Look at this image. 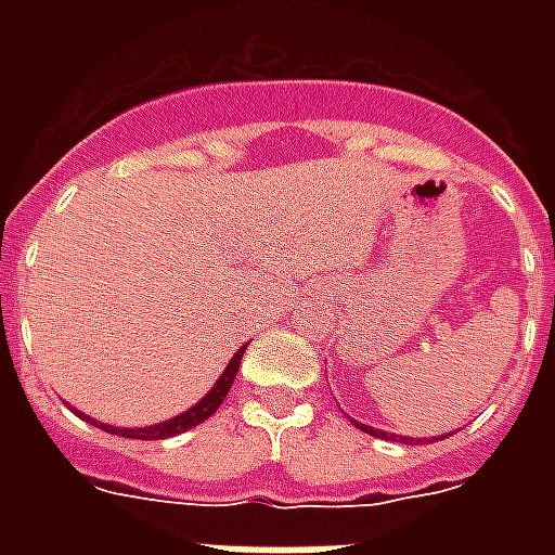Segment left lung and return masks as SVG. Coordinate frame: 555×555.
<instances>
[{"label":"left lung","instance_id":"8db88e82","mask_svg":"<svg viewBox=\"0 0 555 555\" xmlns=\"http://www.w3.org/2000/svg\"><path fill=\"white\" fill-rule=\"evenodd\" d=\"M360 431H365V435H374V438H391V440H400V443H414L417 438H403V435H388V431L383 429H374V426H365V423L360 421H351ZM449 435H455V431H449ZM440 438H447V435H438V438H426V443H431V440H440Z\"/></svg>","mask_w":555,"mask_h":555}]
</instances>
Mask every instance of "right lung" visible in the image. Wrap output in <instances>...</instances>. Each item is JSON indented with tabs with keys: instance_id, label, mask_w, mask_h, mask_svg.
Instances as JSON below:
<instances>
[{
	"instance_id": "add662e5",
	"label": "right lung",
	"mask_w": 555,
	"mask_h": 555,
	"mask_svg": "<svg viewBox=\"0 0 555 555\" xmlns=\"http://www.w3.org/2000/svg\"><path fill=\"white\" fill-rule=\"evenodd\" d=\"M242 346L238 351L233 354V360L227 363V369L221 371V377L216 379V386L209 388L207 395L201 397L198 403L190 405L186 412L176 414V417H169V421L164 423H152V426H138V429H120V426H112V423H103V421H94V417H89V414L77 412L82 417V421H89L91 426H98V429L108 431V435H120V438H134V440H167V438H176V435H181V431H190L192 426H198V423H204L207 417H212L216 414V409L221 403H224L227 391H230V386H233L235 374H238V365H242V354H244Z\"/></svg>"
}]
</instances>
